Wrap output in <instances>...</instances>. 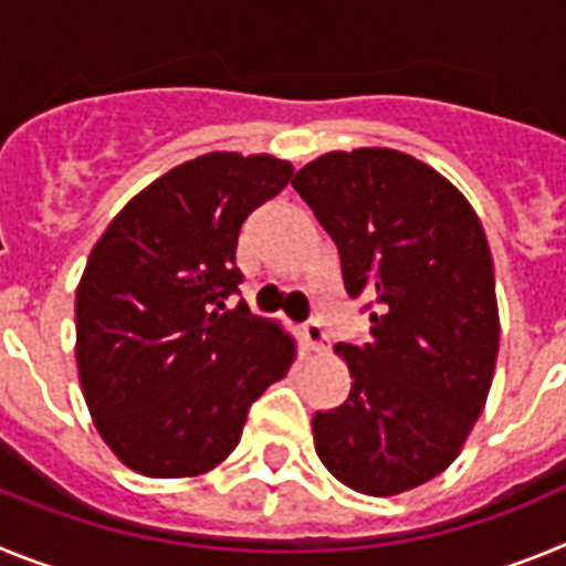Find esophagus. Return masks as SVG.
Returning a JSON list of instances; mask_svg holds the SVG:
<instances>
[{
  "instance_id": "34e87169",
  "label": "esophagus",
  "mask_w": 566,
  "mask_h": 566,
  "mask_svg": "<svg viewBox=\"0 0 566 566\" xmlns=\"http://www.w3.org/2000/svg\"><path fill=\"white\" fill-rule=\"evenodd\" d=\"M303 343H306L308 348H314V352H323V348L328 345L326 332H323V323H319L317 317H312L303 323Z\"/></svg>"
}]
</instances>
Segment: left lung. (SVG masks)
I'll return each mask as SVG.
<instances>
[{
    "instance_id": "obj_1",
    "label": "left lung",
    "mask_w": 566,
    "mask_h": 566,
    "mask_svg": "<svg viewBox=\"0 0 566 566\" xmlns=\"http://www.w3.org/2000/svg\"><path fill=\"white\" fill-rule=\"evenodd\" d=\"M292 187L371 319L365 343L334 348L352 391L314 413V448L352 490L394 496L459 457L488 399L499 354L488 238L451 181L397 149L319 155Z\"/></svg>"
}]
</instances>
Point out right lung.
I'll return each instance as SVG.
<instances>
[{"instance_id": "1", "label": "right lung", "mask_w": 566, "mask_h": 566, "mask_svg": "<svg viewBox=\"0 0 566 566\" xmlns=\"http://www.w3.org/2000/svg\"><path fill=\"white\" fill-rule=\"evenodd\" d=\"M272 155L207 153L115 214L76 292V363L104 442L144 476L207 473L286 377L294 339L240 300L238 234L292 181Z\"/></svg>"}]
</instances>
